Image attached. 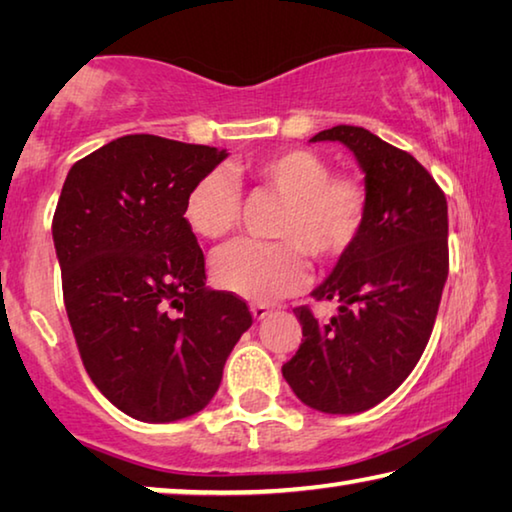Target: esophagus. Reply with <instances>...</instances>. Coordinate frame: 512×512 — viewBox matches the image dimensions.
Returning a JSON list of instances; mask_svg holds the SVG:
<instances>
[{
  "label": "esophagus",
  "mask_w": 512,
  "mask_h": 512,
  "mask_svg": "<svg viewBox=\"0 0 512 512\" xmlns=\"http://www.w3.org/2000/svg\"><path fill=\"white\" fill-rule=\"evenodd\" d=\"M250 311H253V318H255V320H262V318H266L268 314H271V307H266V305H253V307H250Z\"/></svg>",
  "instance_id": "34e87169"
}]
</instances>
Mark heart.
<instances>
[{
	"label": "heart",
	"instance_id": "heart-1",
	"mask_svg": "<svg viewBox=\"0 0 512 512\" xmlns=\"http://www.w3.org/2000/svg\"><path fill=\"white\" fill-rule=\"evenodd\" d=\"M257 187L282 198L273 237L284 241H235L212 259V277L221 289L253 302L289 296L305 280L307 253L327 262L354 246L368 219L366 185L352 176H332L325 158L307 149L275 151L246 164ZM241 194L221 169L207 171L189 189L183 219L194 235L221 239L235 228Z\"/></svg>",
	"mask_w": 512,
	"mask_h": 512
}]
</instances>
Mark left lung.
Returning a JSON list of instances; mask_svg holds the SVG:
<instances>
[{
	"instance_id": "obj_1",
	"label": "left lung",
	"mask_w": 512,
	"mask_h": 512,
	"mask_svg": "<svg viewBox=\"0 0 512 512\" xmlns=\"http://www.w3.org/2000/svg\"><path fill=\"white\" fill-rule=\"evenodd\" d=\"M311 142H341L366 173L370 210L354 246L311 291L339 302L318 320L293 314L302 343L282 366L300 402L323 413H361L386 400L427 348L449 273L447 198L411 153L361 126H334Z\"/></svg>"
}]
</instances>
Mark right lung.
<instances>
[{"mask_svg": "<svg viewBox=\"0 0 512 512\" xmlns=\"http://www.w3.org/2000/svg\"><path fill=\"white\" fill-rule=\"evenodd\" d=\"M228 153L124 135L69 169L54 246L83 366L119 411L176 422L219 391L225 359L253 325L235 293L205 287L185 196Z\"/></svg>", "mask_w": 512, "mask_h": 512, "instance_id": "1", "label": "right lung"}]
</instances>
